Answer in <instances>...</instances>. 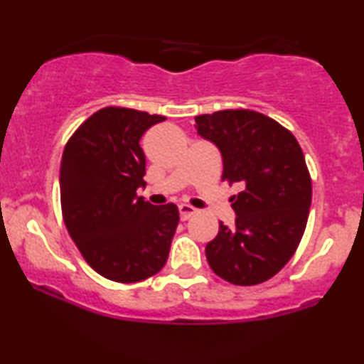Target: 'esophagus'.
<instances>
[{
	"instance_id": "34e87169",
	"label": "esophagus",
	"mask_w": 364,
	"mask_h": 364,
	"mask_svg": "<svg viewBox=\"0 0 364 364\" xmlns=\"http://www.w3.org/2000/svg\"><path fill=\"white\" fill-rule=\"evenodd\" d=\"M196 212L198 210H196L195 207L188 205V203H181V205H179V217H181V220H188L190 217H193Z\"/></svg>"
}]
</instances>
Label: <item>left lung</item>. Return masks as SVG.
I'll use <instances>...</instances> for the list:
<instances>
[{"label": "left lung", "instance_id": "left-lung-1", "mask_svg": "<svg viewBox=\"0 0 364 364\" xmlns=\"http://www.w3.org/2000/svg\"><path fill=\"white\" fill-rule=\"evenodd\" d=\"M196 132L223 156L235 228L219 224L207 245L210 269L236 286L269 281L291 260L311 205V179L294 135L257 111L225 109L195 118Z\"/></svg>", "mask_w": 364, "mask_h": 364}]
</instances>
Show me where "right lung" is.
Masks as SVG:
<instances>
[{
  "label": "right lung",
  "instance_id": "add662e5",
  "mask_svg": "<svg viewBox=\"0 0 364 364\" xmlns=\"http://www.w3.org/2000/svg\"><path fill=\"white\" fill-rule=\"evenodd\" d=\"M164 116L104 107L83 121L60 168L65 225L87 263L114 282H140L166 265L179 212L136 196L145 186L140 139Z\"/></svg>",
  "mask_w": 364,
  "mask_h": 364
}]
</instances>
